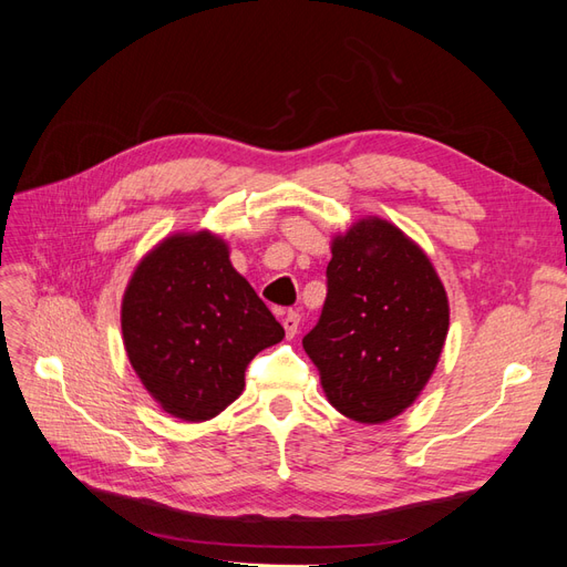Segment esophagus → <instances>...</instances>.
I'll list each match as a JSON object with an SVG mask.
<instances>
[{
	"label": "esophagus",
	"instance_id": "esophagus-1",
	"mask_svg": "<svg viewBox=\"0 0 567 567\" xmlns=\"http://www.w3.org/2000/svg\"><path fill=\"white\" fill-rule=\"evenodd\" d=\"M284 329H286V338H296L298 336V329H300V315L298 312H293V310H288L286 315H284Z\"/></svg>",
	"mask_w": 567,
	"mask_h": 567
}]
</instances>
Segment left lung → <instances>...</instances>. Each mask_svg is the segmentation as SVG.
I'll return each mask as SVG.
<instances>
[{
	"label": "left lung",
	"mask_w": 567,
	"mask_h": 567,
	"mask_svg": "<svg viewBox=\"0 0 567 567\" xmlns=\"http://www.w3.org/2000/svg\"><path fill=\"white\" fill-rule=\"evenodd\" d=\"M319 323L302 338L326 400L379 425L431 381L450 331V300L425 250L381 217L336 234Z\"/></svg>",
	"instance_id": "left-lung-1"
}]
</instances>
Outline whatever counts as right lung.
<instances>
[{
  "mask_svg": "<svg viewBox=\"0 0 567 567\" xmlns=\"http://www.w3.org/2000/svg\"><path fill=\"white\" fill-rule=\"evenodd\" d=\"M134 373L165 414L203 423L246 385V367L284 326L229 260L225 238L177 231L136 265L120 307Z\"/></svg>",
  "mask_w": 567,
  "mask_h": 567,
  "instance_id": "add662e5",
  "label": "right lung"
}]
</instances>
